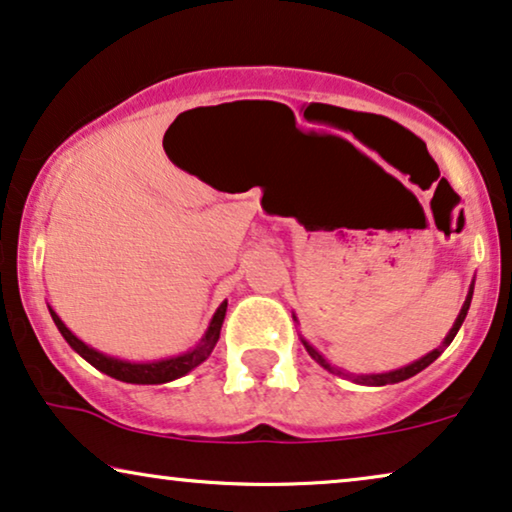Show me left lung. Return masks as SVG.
<instances>
[{
    "mask_svg": "<svg viewBox=\"0 0 512 512\" xmlns=\"http://www.w3.org/2000/svg\"><path fill=\"white\" fill-rule=\"evenodd\" d=\"M471 297H473V287H471V292H469V297H466V301H464V306H462V313H459V318H457V322L455 325H452V329H450V334L445 336V341H443V345H438L436 350H431L429 355H424L422 359H417V362H413V364H408V366H403V369H399V371H390V373H378V376H352L357 380V383H362V385H392V383H401V380H406V378H413L415 373H420L422 369H427V366L431 364V362H436L438 357H441V352H443V348L445 345H450L452 343V338L457 336V331H459V327H462V322H464V318H466V313H469V306H471ZM304 345H306V350H308V355H311L315 362H320L322 366H325V369H329L331 373H338V376H345L343 371H338V369H334V366L331 364H327L325 359H322V355L320 352H315L311 345H308L306 341H304ZM350 378V376H348Z\"/></svg>",
    "mask_w": 512,
    "mask_h": 512,
    "instance_id": "8db88e82",
    "label": "left lung"
}]
</instances>
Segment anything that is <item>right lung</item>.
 Here are the masks:
<instances>
[{"instance_id": "obj_1", "label": "right lung", "mask_w": 512, "mask_h": 512, "mask_svg": "<svg viewBox=\"0 0 512 512\" xmlns=\"http://www.w3.org/2000/svg\"><path fill=\"white\" fill-rule=\"evenodd\" d=\"M225 313H227V301L218 308V313L213 315L211 327H208L206 336L201 338V343L192 352H187V355L174 357V359H162V362H150V364H132V362H122V359H115V357H106V355H102V352L88 348L81 338H76L74 334H71V331L64 327V322L57 318L53 311H50V315H53V322L57 325V329H60V334L64 336V341H67L71 348L78 352V355H81L83 359H88L95 369L106 373V376L122 380V383H136V385L169 383V380L185 376L187 371H192L194 366H199L201 362H204V359L213 352L215 343H218L222 322H225Z\"/></svg>"}]
</instances>
